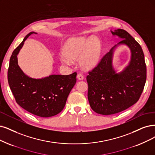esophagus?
<instances>
[{
  "label": "esophagus",
  "mask_w": 155,
  "mask_h": 155,
  "mask_svg": "<svg viewBox=\"0 0 155 155\" xmlns=\"http://www.w3.org/2000/svg\"><path fill=\"white\" fill-rule=\"evenodd\" d=\"M77 77L78 80H80V81H82V80H83V79L84 78V76L82 75V74H81V73H78V74H77Z\"/></svg>",
  "instance_id": "1"
}]
</instances>
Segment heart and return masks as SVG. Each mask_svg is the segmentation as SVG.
Masks as SVG:
<instances>
[{
  "label": "heart",
  "mask_w": 155,
  "mask_h": 155,
  "mask_svg": "<svg viewBox=\"0 0 155 155\" xmlns=\"http://www.w3.org/2000/svg\"><path fill=\"white\" fill-rule=\"evenodd\" d=\"M101 46L99 39L92 37H75L68 39L62 47V62L70 65L72 60L79 58V65L84 70L94 68L100 61Z\"/></svg>",
  "instance_id": "obj_1"
}]
</instances>
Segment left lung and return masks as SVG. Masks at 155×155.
<instances>
[{
	"mask_svg": "<svg viewBox=\"0 0 155 155\" xmlns=\"http://www.w3.org/2000/svg\"><path fill=\"white\" fill-rule=\"evenodd\" d=\"M121 41L112 47L87 76L88 100L91 108L101 115H111L127 109L139 100L146 81V66L140 45L123 29L110 31ZM127 45L131 56L128 65L120 72L112 59L115 50Z\"/></svg>",
	"mask_w": 155,
	"mask_h": 155,
	"instance_id": "8db88e82",
	"label": "left lung"
}]
</instances>
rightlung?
<instances>
[{"instance_id": "right-lung-1", "label": "right lung", "mask_w": 155, "mask_h": 155, "mask_svg": "<svg viewBox=\"0 0 155 155\" xmlns=\"http://www.w3.org/2000/svg\"><path fill=\"white\" fill-rule=\"evenodd\" d=\"M31 32L24 38L11 56L8 71L10 89L21 107L34 115L49 117L57 115L64 108L68 96L77 82V73L68 75L50 74L34 78L23 72L18 64L20 50Z\"/></svg>"}]
</instances>
